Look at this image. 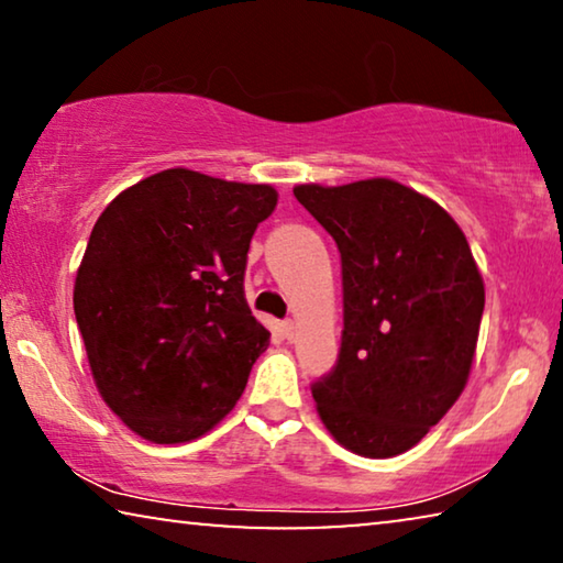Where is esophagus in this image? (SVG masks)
<instances>
[{
  "label": "esophagus",
  "instance_id": "34e87169",
  "mask_svg": "<svg viewBox=\"0 0 563 563\" xmlns=\"http://www.w3.org/2000/svg\"><path fill=\"white\" fill-rule=\"evenodd\" d=\"M283 335H285V339H288V341H292V339H296V321H283Z\"/></svg>",
  "mask_w": 563,
  "mask_h": 563
}]
</instances>
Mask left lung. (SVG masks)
<instances>
[{
    "label": "left lung",
    "instance_id": "left-lung-1",
    "mask_svg": "<svg viewBox=\"0 0 563 563\" xmlns=\"http://www.w3.org/2000/svg\"><path fill=\"white\" fill-rule=\"evenodd\" d=\"M292 195L341 253V351L310 387L318 415L356 455H401L448 415L473 366L485 288L465 234L391 179Z\"/></svg>",
    "mask_w": 563,
    "mask_h": 563
}]
</instances>
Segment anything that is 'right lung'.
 Listing matches in <instances>:
<instances>
[{
  "label": "right lung",
  "mask_w": 563,
  "mask_h": 563,
  "mask_svg": "<svg viewBox=\"0 0 563 563\" xmlns=\"http://www.w3.org/2000/svg\"><path fill=\"white\" fill-rule=\"evenodd\" d=\"M271 184L166 169L98 217L75 278V321L106 405L156 444L197 440L232 412L271 333L245 300Z\"/></svg>",
  "instance_id": "right-lung-1"
}]
</instances>
